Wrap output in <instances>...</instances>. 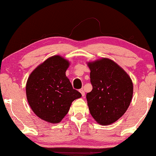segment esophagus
Listing matches in <instances>:
<instances>
[{"label": "esophagus", "instance_id": "esophagus-1", "mask_svg": "<svg viewBox=\"0 0 156 156\" xmlns=\"http://www.w3.org/2000/svg\"><path fill=\"white\" fill-rule=\"evenodd\" d=\"M80 91V94H82V96L84 97V95H85V93H84V91L83 90V89H80V91Z\"/></svg>", "mask_w": 156, "mask_h": 156}]
</instances>
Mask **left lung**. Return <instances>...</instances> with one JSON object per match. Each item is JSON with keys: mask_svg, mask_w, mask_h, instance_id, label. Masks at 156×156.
I'll use <instances>...</instances> for the list:
<instances>
[{"mask_svg": "<svg viewBox=\"0 0 156 156\" xmlns=\"http://www.w3.org/2000/svg\"><path fill=\"white\" fill-rule=\"evenodd\" d=\"M92 91L87 94L89 112L102 125L115 122L127 110L133 97V83L122 68L106 58L87 62Z\"/></svg>", "mask_w": 156, "mask_h": 156, "instance_id": "obj_1", "label": "left lung"}]
</instances>
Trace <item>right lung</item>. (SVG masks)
<instances>
[{
	"mask_svg": "<svg viewBox=\"0 0 156 156\" xmlns=\"http://www.w3.org/2000/svg\"><path fill=\"white\" fill-rule=\"evenodd\" d=\"M69 66V62L62 56H51L38 65L27 81L26 95L31 109L49 123L60 122L73 100L82 96L66 76Z\"/></svg>",
	"mask_w": 156,
	"mask_h": 156,
	"instance_id": "1",
	"label": "right lung"
}]
</instances>
